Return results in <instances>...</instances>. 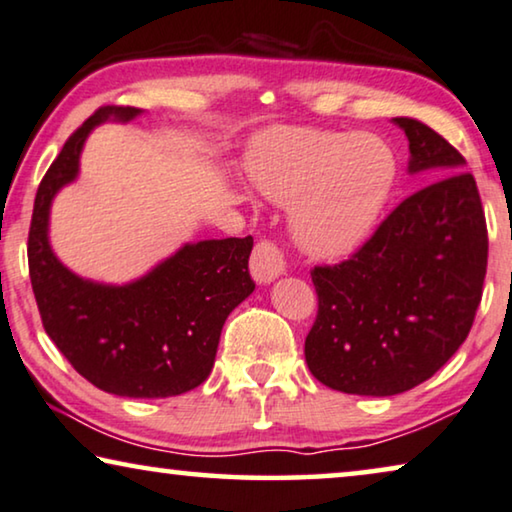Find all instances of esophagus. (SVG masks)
<instances>
[{
  "label": "esophagus",
  "mask_w": 512,
  "mask_h": 512,
  "mask_svg": "<svg viewBox=\"0 0 512 512\" xmlns=\"http://www.w3.org/2000/svg\"><path fill=\"white\" fill-rule=\"evenodd\" d=\"M250 273H253V278L259 285H266L271 283V280H276L278 276H283L285 273L283 253H280V250L269 241L257 243L253 250V257H250Z\"/></svg>",
  "instance_id": "obj_1"
}]
</instances>
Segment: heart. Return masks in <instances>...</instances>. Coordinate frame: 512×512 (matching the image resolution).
Instances as JSON below:
<instances>
[{
  "label": "heart",
  "mask_w": 512,
  "mask_h": 512,
  "mask_svg": "<svg viewBox=\"0 0 512 512\" xmlns=\"http://www.w3.org/2000/svg\"><path fill=\"white\" fill-rule=\"evenodd\" d=\"M259 192L292 206L294 239L308 255L341 259L376 232L397 185V157L373 134L278 127L248 153Z\"/></svg>",
  "instance_id": "1"
}]
</instances>
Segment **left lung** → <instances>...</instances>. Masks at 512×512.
<instances>
[{
  "mask_svg": "<svg viewBox=\"0 0 512 512\" xmlns=\"http://www.w3.org/2000/svg\"><path fill=\"white\" fill-rule=\"evenodd\" d=\"M392 122L408 139V174L441 181L401 201L348 262L311 273L320 306L306 364L322 385L359 397H392L434 376L469 336L487 271L466 160L424 122Z\"/></svg>",
  "mask_w": 512,
  "mask_h": 512,
  "instance_id": "1",
  "label": "left lung"
}]
</instances>
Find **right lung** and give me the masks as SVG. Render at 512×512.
I'll use <instances>...</instances> for the list:
<instances>
[{
	"label": "right lung",
	"instance_id": "1",
	"mask_svg": "<svg viewBox=\"0 0 512 512\" xmlns=\"http://www.w3.org/2000/svg\"><path fill=\"white\" fill-rule=\"evenodd\" d=\"M143 111L104 106L83 122L50 164L34 199L27 259L43 329L99 390L129 399L190 392L211 376L227 315L255 290L248 273L253 236L183 243L129 283L81 278L50 246V208L81 174L92 129Z\"/></svg>",
	"mask_w": 512,
	"mask_h": 512
}]
</instances>
